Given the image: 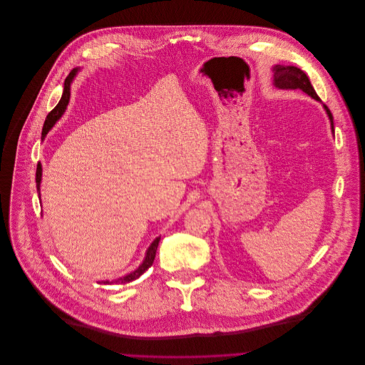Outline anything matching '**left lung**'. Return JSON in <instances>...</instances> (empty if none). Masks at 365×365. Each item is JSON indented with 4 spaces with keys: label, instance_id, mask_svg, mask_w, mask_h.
<instances>
[{
    "label": "left lung",
    "instance_id": "obj_1",
    "mask_svg": "<svg viewBox=\"0 0 365 365\" xmlns=\"http://www.w3.org/2000/svg\"><path fill=\"white\" fill-rule=\"evenodd\" d=\"M273 85L279 89H301L302 92H305L307 95H309L311 98H314L315 101H319V96L317 95L315 89L312 88L308 76L305 75V71H302L301 68L295 67V66H280L276 64L273 67ZM325 110L328 113V118L331 120V129L334 132V118L331 110L328 109V106H325Z\"/></svg>",
    "mask_w": 365,
    "mask_h": 365
}]
</instances>
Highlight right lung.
Here are the masks:
<instances>
[{"label": "right lung", "instance_id": "obj_1", "mask_svg": "<svg viewBox=\"0 0 365 365\" xmlns=\"http://www.w3.org/2000/svg\"><path fill=\"white\" fill-rule=\"evenodd\" d=\"M76 73H78V68H73L70 73H68V76L66 78V81H64V89H63V95H61V99H60V102H58V105L47 115V118H46V122H44V126H43V132H41V138H44L46 135H47V132L53 128V125L60 119V116L63 115V112H64V109H66V106H67V103H68V98H70V85H71V81L75 79V76H76ZM41 164H37V171H36V184H37V192L40 194V182H41ZM160 240H161V237H157L153 243H151V246L148 247V250H147V255H145V259H143V262L139 264V267L138 269H135L133 272H130L129 274H126V276H122V277H118L116 280H113V282H102L103 284H112V283H115V284H125V283H129V282H132V280H135V279H138L142 273H145L147 272L151 266H153V263H154V259H155V255H157V249H158V243H160Z\"/></svg>", "mask_w": 365, "mask_h": 365}]
</instances>
